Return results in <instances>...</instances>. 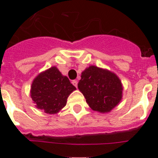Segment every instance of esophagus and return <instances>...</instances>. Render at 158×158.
<instances>
[{
  "label": "esophagus",
  "mask_w": 158,
  "mask_h": 158,
  "mask_svg": "<svg viewBox=\"0 0 158 158\" xmlns=\"http://www.w3.org/2000/svg\"><path fill=\"white\" fill-rule=\"evenodd\" d=\"M72 84H73V85H74L76 88L77 87V80H73V81Z\"/></svg>",
  "instance_id": "1"
}]
</instances>
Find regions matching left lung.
I'll return each mask as SVG.
<instances>
[{
    "mask_svg": "<svg viewBox=\"0 0 158 158\" xmlns=\"http://www.w3.org/2000/svg\"><path fill=\"white\" fill-rule=\"evenodd\" d=\"M81 77L77 87L93 111L110 112L122 100L123 87L115 73L90 65Z\"/></svg>",
    "mask_w": 158,
    "mask_h": 158,
    "instance_id": "left-lung-1",
    "label": "left lung"
}]
</instances>
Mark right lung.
I'll return each mask as SVG.
<instances>
[{
  "label": "right lung",
  "mask_w": 158,
  "mask_h": 158,
  "mask_svg": "<svg viewBox=\"0 0 158 158\" xmlns=\"http://www.w3.org/2000/svg\"><path fill=\"white\" fill-rule=\"evenodd\" d=\"M76 88L56 66H52L35 77L31 86V97L35 107L53 115L66 105L67 98Z\"/></svg>",
  "instance_id": "right-lung-1"
}]
</instances>
